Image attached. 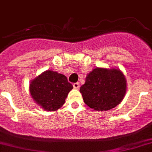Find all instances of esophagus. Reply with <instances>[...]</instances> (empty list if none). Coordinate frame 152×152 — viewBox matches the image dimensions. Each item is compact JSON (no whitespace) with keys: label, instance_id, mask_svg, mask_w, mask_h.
Instances as JSON below:
<instances>
[{"label":"esophagus","instance_id":"obj_1","mask_svg":"<svg viewBox=\"0 0 152 152\" xmlns=\"http://www.w3.org/2000/svg\"><path fill=\"white\" fill-rule=\"evenodd\" d=\"M79 87H80V85H79V82H76V83L73 84V87H74L75 89H79Z\"/></svg>","mask_w":152,"mask_h":152}]
</instances>
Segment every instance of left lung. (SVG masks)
I'll return each instance as SVG.
<instances>
[{
	"label": "left lung",
	"instance_id": "left-lung-1",
	"mask_svg": "<svg viewBox=\"0 0 152 152\" xmlns=\"http://www.w3.org/2000/svg\"><path fill=\"white\" fill-rule=\"evenodd\" d=\"M126 79L118 68L96 67L80 87L84 102L96 111H107L123 101L126 93Z\"/></svg>",
	"mask_w": 152,
	"mask_h": 152
}]
</instances>
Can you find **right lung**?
<instances>
[{
    "mask_svg": "<svg viewBox=\"0 0 152 152\" xmlns=\"http://www.w3.org/2000/svg\"><path fill=\"white\" fill-rule=\"evenodd\" d=\"M73 88L65 75L48 70L31 81L29 92L37 105L45 111L53 112L62 107Z\"/></svg>",
    "mask_w": 152,
    "mask_h": 152,
    "instance_id": "add662e5",
    "label": "right lung"
}]
</instances>
